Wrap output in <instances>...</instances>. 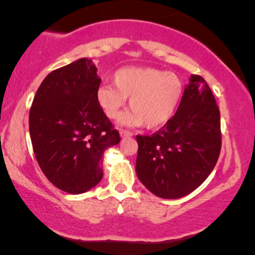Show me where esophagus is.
<instances>
[{"mask_svg": "<svg viewBox=\"0 0 255 255\" xmlns=\"http://www.w3.org/2000/svg\"><path fill=\"white\" fill-rule=\"evenodd\" d=\"M120 135H121V138H129V137H132L133 134L129 132V130L121 129V130H120Z\"/></svg>", "mask_w": 255, "mask_h": 255, "instance_id": "esophagus-1", "label": "esophagus"}]
</instances>
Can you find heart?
Listing matches in <instances>:
<instances>
[{
	"label": "heart",
	"instance_id": "1",
	"mask_svg": "<svg viewBox=\"0 0 255 255\" xmlns=\"http://www.w3.org/2000/svg\"><path fill=\"white\" fill-rule=\"evenodd\" d=\"M112 85H102L96 92L100 109L109 118L118 117L129 97L130 109L118 118V125L149 129L165 126L181 104L184 84L176 74L161 69L127 66L116 71Z\"/></svg>",
	"mask_w": 255,
	"mask_h": 255
}]
</instances>
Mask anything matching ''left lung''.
I'll return each mask as SVG.
<instances>
[{
    "label": "left lung",
    "mask_w": 255,
    "mask_h": 255,
    "mask_svg": "<svg viewBox=\"0 0 255 255\" xmlns=\"http://www.w3.org/2000/svg\"><path fill=\"white\" fill-rule=\"evenodd\" d=\"M135 173L155 196L180 199L200 186L221 150L220 110L201 76L191 75L173 118L153 135H137Z\"/></svg>",
    "instance_id": "8db88e82"
}]
</instances>
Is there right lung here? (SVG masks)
<instances>
[{
	"label": "right lung",
	"mask_w": 255,
	"mask_h": 255,
	"mask_svg": "<svg viewBox=\"0 0 255 255\" xmlns=\"http://www.w3.org/2000/svg\"><path fill=\"white\" fill-rule=\"evenodd\" d=\"M100 82L92 60L78 59L43 80L29 111L38 164L69 194H84L101 181L104 151L121 140L96 101Z\"/></svg>",
	"instance_id": "1"
}]
</instances>
